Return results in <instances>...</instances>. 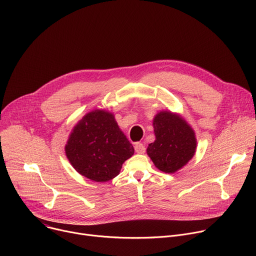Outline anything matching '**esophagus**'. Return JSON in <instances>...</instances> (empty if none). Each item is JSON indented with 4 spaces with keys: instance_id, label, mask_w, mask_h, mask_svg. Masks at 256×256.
<instances>
[{
    "instance_id": "esophagus-1",
    "label": "esophagus",
    "mask_w": 256,
    "mask_h": 256,
    "mask_svg": "<svg viewBox=\"0 0 256 256\" xmlns=\"http://www.w3.org/2000/svg\"><path fill=\"white\" fill-rule=\"evenodd\" d=\"M134 151H136L138 154H144V153L146 152V148H144V144H142V142H136V144H134Z\"/></svg>"
}]
</instances>
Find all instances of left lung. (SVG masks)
<instances>
[{"instance_id":"left-lung-1","label":"left lung","mask_w":256,"mask_h":256,"mask_svg":"<svg viewBox=\"0 0 256 256\" xmlns=\"http://www.w3.org/2000/svg\"><path fill=\"white\" fill-rule=\"evenodd\" d=\"M155 142H151L147 154L155 166L165 172L174 173L194 157L196 138L190 126L176 114L159 112L153 120Z\"/></svg>"}]
</instances>
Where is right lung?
Masks as SVG:
<instances>
[{
    "label": "right lung",
    "mask_w": 256,
    "mask_h": 256,
    "mask_svg": "<svg viewBox=\"0 0 256 256\" xmlns=\"http://www.w3.org/2000/svg\"><path fill=\"white\" fill-rule=\"evenodd\" d=\"M64 151L76 171L95 182L118 176L124 162L134 153L114 114L99 109L87 114L75 126Z\"/></svg>",
    "instance_id": "obj_1"
}]
</instances>
